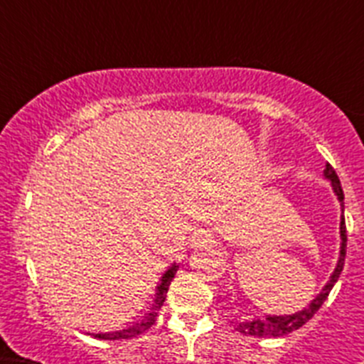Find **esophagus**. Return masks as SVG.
Segmentation results:
<instances>
[{"mask_svg": "<svg viewBox=\"0 0 364 364\" xmlns=\"http://www.w3.org/2000/svg\"><path fill=\"white\" fill-rule=\"evenodd\" d=\"M213 244V237L208 231H197L191 237V247H208Z\"/></svg>", "mask_w": 364, "mask_h": 364, "instance_id": "34e87169", "label": "esophagus"}]
</instances>
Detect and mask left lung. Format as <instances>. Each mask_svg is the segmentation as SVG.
<instances>
[{
	"mask_svg": "<svg viewBox=\"0 0 364 364\" xmlns=\"http://www.w3.org/2000/svg\"><path fill=\"white\" fill-rule=\"evenodd\" d=\"M324 178L332 182L333 193L337 195V200L341 202V208H343V215H341V253L339 260H337V266L333 269L330 281L324 284V288L321 290V294L314 299V301L308 304L304 310L295 311L291 315H266V317H260V319H247L242 323L235 324V330L244 336H255V337H282L286 333L299 330L302 324H306L308 321L317 314L321 306L324 304L326 297L332 291L333 284L339 279L341 272H343V266H345V257H346V224H345V195H343V188H341L339 176H337L336 169H333L330 164H326L324 167Z\"/></svg>",
	"mask_w": 364,
	"mask_h": 364,
	"instance_id": "1",
	"label": "left lung"
}]
</instances>
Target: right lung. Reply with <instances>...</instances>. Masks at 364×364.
<instances>
[{
    "label": "right lung",
    "instance_id": "add662e5",
    "mask_svg": "<svg viewBox=\"0 0 364 364\" xmlns=\"http://www.w3.org/2000/svg\"><path fill=\"white\" fill-rule=\"evenodd\" d=\"M176 269H178V266L171 264V268H169L166 273H164L162 279H160V284L156 286V295H154L153 306H151L149 310H147V314L144 315L142 321H138V323H134L133 326H129V328L118 330V332L92 333V337H98V339H105V341L131 339V337H136V336H140V333H142V332H146V330H149V328L154 324V321H156V315H159V310H160V308H162L164 301H166L167 290H169V284H171L173 277H175ZM89 336H91V333H89Z\"/></svg>",
    "mask_w": 364,
    "mask_h": 364
}]
</instances>
